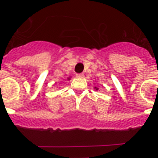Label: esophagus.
Returning <instances> with one entry per match:
<instances>
[{
	"label": "esophagus",
	"mask_w": 158,
	"mask_h": 158,
	"mask_svg": "<svg viewBox=\"0 0 158 158\" xmlns=\"http://www.w3.org/2000/svg\"><path fill=\"white\" fill-rule=\"evenodd\" d=\"M76 77L82 78V77H84V74H83V73H77Z\"/></svg>",
	"instance_id": "esophagus-1"
}]
</instances>
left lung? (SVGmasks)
I'll return each instance as SVG.
<instances>
[{
    "label": "left lung",
    "mask_w": 158,
    "mask_h": 158,
    "mask_svg": "<svg viewBox=\"0 0 158 158\" xmlns=\"http://www.w3.org/2000/svg\"><path fill=\"white\" fill-rule=\"evenodd\" d=\"M94 89H96V91H97V90H98V88H97V87H94Z\"/></svg>",
    "instance_id": "obj_1"
}]
</instances>
